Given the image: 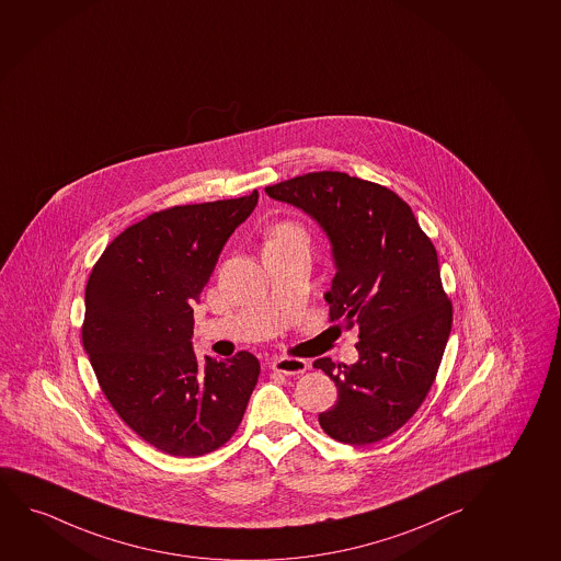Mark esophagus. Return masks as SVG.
I'll return each mask as SVG.
<instances>
[{
    "mask_svg": "<svg viewBox=\"0 0 561 561\" xmlns=\"http://www.w3.org/2000/svg\"><path fill=\"white\" fill-rule=\"evenodd\" d=\"M271 368L275 369V371H280V374H286V376H298V374H304L309 368V364L304 358L280 356V358H275V360L271 362Z\"/></svg>",
    "mask_w": 561,
    "mask_h": 561,
    "instance_id": "obj_1",
    "label": "esophagus"
}]
</instances>
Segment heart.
<instances>
[{
	"label": "heart",
	"instance_id": "b5f03b06",
	"mask_svg": "<svg viewBox=\"0 0 561 561\" xmlns=\"http://www.w3.org/2000/svg\"><path fill=\"white\" fill-rule=\"evenodd\" d=\"M288 237H304V231L294 224H280L271 231L270 241L267 242L280 241V239H288Z\"/></svg>",
	"mask_w": 561,
	"mask_h": 561
}]
</instances>
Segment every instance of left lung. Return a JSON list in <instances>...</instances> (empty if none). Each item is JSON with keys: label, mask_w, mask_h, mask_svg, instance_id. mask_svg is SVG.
<instances>
[{"label": "left lung", "mask_w": 561, "mask_h": 561, "mask_svg": "<svg viewBox=\"0 0 561 561\" xmlns=\"http://www.w3.org/2000/svg\"><path fill=\"white\" fill-rule=\"evenodd\" d=\"M304 210L332 244L330 320L358 328V360H314L337 387L319 415L334 440L366 446L397 433L423 404L451 332L438 255L397 193L345 172H311L265 187Z\"/></svg>", "instance_id": "8db88e82"}]
</instances>
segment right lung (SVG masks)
Wrapping results in <instances>:
<instances>
[{
	"mask_svg": "<svg viewBox=\"0 0 561 561\" xmlns=\"http://www.w3.org/2000/svg\"><path fill=\"white\" fill-rule=\"evenodd\" d=\"M239 199L172 206L107 244L85 288L83 347L100 389L142 440L174 457L224 446L241 425L260 362L193 351V301L234 229L257 205Z\"/></svg>",
	"mask_w": 561,
	"mask_h": 561,
	"instance_id": "right-lung-1",
	"label": "right lung"
}]
</instances>
